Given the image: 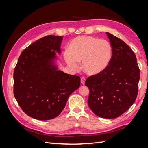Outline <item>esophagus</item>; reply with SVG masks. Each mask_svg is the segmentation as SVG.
Listing matches in <instances>:
<instances>
[{"label":"esophagus","instance_id":"obj_1","mask_svg":"<svg viewBox=\"0 0 148 148\" xmlns=\"http://www.w3.org/2000/svg\"><path fill=\"white\" fill-rule=\"evenodd\" d=\"M85 81H86V78H85L84 77H82L81 78V83L83 84H84V83H85Z\"/></svg>","mask_w":148,"mask_h":148}]
</instances>
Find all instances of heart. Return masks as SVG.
<instances>
[{
  "label": "heart",
  "instance_id": "obj_1",
  "mask_svg": "<svg viewBox=\"0 0 148 148\" xmlns=\"http://www.w3.org/2000/svg\"><path fill=\"white\" fill-rule=\"evenodd\" d=\"M112 57V47L106 39L89 36L74 38L64 53L66 62L71 68L77 70L79 62L83 61V68L86 73L95 75L104 71Z\"/></svg>",
  "mask_w": 148,
  "mask_h": 148
}]
</instances>
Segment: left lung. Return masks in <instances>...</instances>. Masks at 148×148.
<instances>
[{"instance_id": "obj_1", "label": "left lung", "mask_w": 148, "mask_h": 148, "mask_svg": "<svg viewBox=\"0 0 148 148\" xmlns=\"http://www.w3.org/2000/svg\"><path fill=\"white\" fill-rule=\"evenodd\" d=\"M112 47V57L102 72L88 77V103L98 117L117 118L128 110L138 95L140 71L135 53L120 38L106 33Z\"/></svg>"}]
</instances>
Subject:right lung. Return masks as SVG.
Instances as JSON below:
<instances>
[{
  "mask_svg": "<svg viewBox=\"0 0 148 148\" xmlns=\"http://www.w3.org/2000/svg\"><path fill=\"white\" fill-rule=\"evenodd\" d=\"M62 39L49 35L37 40L22 51L14 69V96L22 110L35 119L57 117L80 86L79 77L57 70L51 64L53 51L60 53Z\"/></svg>",
  "mask_w": 148,
  "mask_h": 148,
  "instance_id": "obj_1",
  "label": "right lung"
}]
</instances>
